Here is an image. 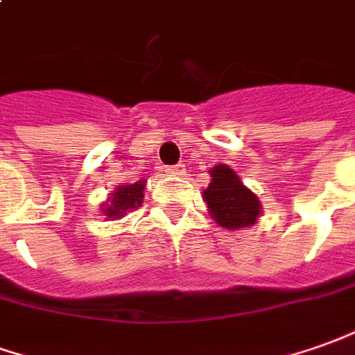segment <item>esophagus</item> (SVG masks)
<instances>
[{"mask_svg":"<svg viewBox=\"0 0 355 355\" xmlns=\"http://www.w3.org/2000/svg\"><path fill=\"white\" fill-rule=\"evenodd\" d=\"M168 173H172V175H183V173H185V166H183V164L170 166V168H168Z\"/></svg>","mask_w":355,"mask_h":355,"instance_id":"obj_1","label":"esophagus"}]
</instances>
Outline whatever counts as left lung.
<instances>
[{"instance_id": "8db88e82", "label": "left lung", "mask_w": 355, "mask_h": 355, "mask_svg": "<svg viewBox=\"0 0 355 355\" xmlns=\"http://www.w3.org/2000/svg\"><path fill=\"white\" fill-rule=\"evenodd\" d=\"M212 182L205 189V201L209 212L222 228L239 230L255 224L261 214V205L255 193H251L239 182L238 173L226 164L210 170Z\"/></svg>"}]
</instances>
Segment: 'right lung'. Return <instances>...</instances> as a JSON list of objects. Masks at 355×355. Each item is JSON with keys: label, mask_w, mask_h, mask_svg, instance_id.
I'll use <instances>...</instances> for the list:
<instances>
[{"label": "right lung", "mask_w": 355, "mask_h": 355, "mask_svg": "<svg viewBox=\"0 0 355 355\" xmlns=\"http://www.w3.org/2000/svg\"><path fill=\"white\" fill-rule=\"evenodd\" d=\"M143 191H145V182H137L133 185H119L112 199L106 205L104 216L107 218H119L129 210L137 209L143 202Z\"/></svg>", "instance_id": "right-lung-1"}]
</instances>
